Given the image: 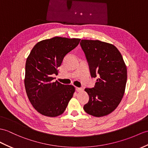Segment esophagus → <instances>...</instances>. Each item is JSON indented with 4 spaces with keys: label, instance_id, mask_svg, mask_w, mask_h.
Here are the masks:
<instances>
[{
    "label": "esophagus",
    "instance_id": "34e87169",
    "mask_svg": "<svg viewBox=\"0 0 148 148\" xmlns=\"http://www.w3.org/2000/svg\"><path fill=\"white\" fill-rule=\"evenodd\" d=\"M75 90H76L77 92H81V91H82V89L81 88L76 87V88H75Z\"/></svg>",
    "mask_w": 148,
    "mask_h": 148
}]
</instances>
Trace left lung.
<instances>
[{
	"label": "left lung",
	"mask_w": 148,
	"mask_h": 148,
	"mask_svg": "<svg viewBox=\"0 0 148 148\" xmlns=\"http://www.w3.org/2000/svg\"><path fill=\"white\" fill-rule=\"evenodd\" d=\"M92 77H98L94 88H86L89 101L84 110L97 117L114 111L125 92L127 67L122 55L112 44L99 40H82L80 43Z\"/></svg>",
	"instance_id": "obj_1"
}]
</instances>
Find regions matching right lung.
Masks as SVG:
<instances>
[{
  "label": "right lung",
  "mask_w": 148,
  "mask_h": 148,
  "mask_svg": "<svg viewBox=\"0 0 148 148\" xmlns=\"http://www.w3.org/2000/svg\"><path fill=\"white\" fill-rule=\"evenodd\" d=\"M81 39L53 37L37 43L27 57L25 86L27 97L36 110L54 117L62 114L73 98L75 88L53 81L64 57Z\"/></svg>",
  "instance_id": "right-lung-1"
}]
</instances>
